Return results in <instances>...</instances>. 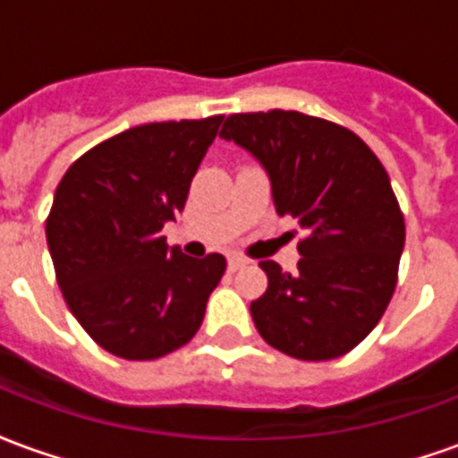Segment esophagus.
<instances>
[{
    "mask_svg": "<svg viewBox=\"0 0 458 458\" xmlns=\"http://www.w3.org/2000/svg\"><path fill=\"white\" fill-rule=\"evenodd\" d=\"M248 265V259L242 258V255H228V269L230 272H235V269L245 267Z\"/></svg>",
    "mask_w": 458,
    "mask_h": 458,
    "instance_id": "esophagus-1",
    "label": "esophagus"
}]
</instances>
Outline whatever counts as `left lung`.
Wrapping results in <instances>:
<instances>
[{
    "label": "left lung",
    "instance_id": "1",
    "mask_svg": "<svg viewBox=\"0 0 458 458\" xmlns=\"http://www.w3.org/2000/svg\"><path fill=\"white\" fill-rule=\"evenodd\" d=\"M220 137L262 164L279 216L307 230L297 275L259 262L267 292L250 304L259 336L299 360L348 353L397 284L404 218L387 171L358 134L294 110L230 114Z\"/></svg>",
    "mask_w": 458,
    "mask_h": 458
}]
</instances>
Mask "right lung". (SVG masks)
Wrapping results in <instances>:
<instances>
[{"instance_id": "right-lung-1", "label": "right lung", "mask_w": 458, "mask_h": 458, "mask_svg": "<svg viewBox=\"0 0 458 458\" xmlns=\"http://www.w3.org/2000/svg\"><path fill=\"white\" fill-rule=\"evenodd\" d=\"M223 114L140 124L85 151L58 183L46 220L55 279L95 344L154 360L189 344L225 272L161 238L189 199L191 179Z\"/></svg>"}]
</instances>
